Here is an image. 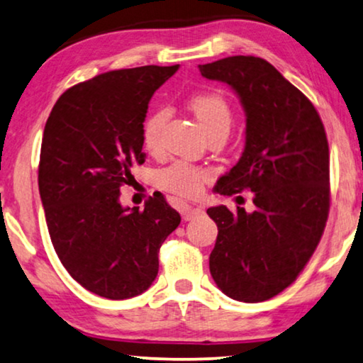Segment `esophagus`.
I'll list each match as a JSON object with an SVG mask.
<instances>
[{"mask_svg":"<svg viewBox=\"0 0 363 363\" xmlns=\"http://www.w3.org/2000/svg\"><path fill=\"white\" fill-rule=\"evenodd\" d=\"M203 211L202 208H199V207H191V206H184L182 208H181V213H182V218L184 220H192L194 217L196 216H201Z\"/></svg>","mask_w":363,"mask_h":363,"instance_id":"1","label":"esophagus"}]
</instances>
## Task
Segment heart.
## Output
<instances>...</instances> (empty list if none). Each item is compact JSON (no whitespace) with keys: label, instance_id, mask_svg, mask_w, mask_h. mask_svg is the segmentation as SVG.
<instances>
[{"label":"heart","instance_id":"heart-1","mask_svg":"<svg viewBox=\"0 0 363 363\" xmlns=\"http://www.w3.org/2000/svg\"><path fill=\"white\" fill-rule=\"evenodd\" d=\"M189 108L196 115L199 125L202 126L207 138L212 136L213 133H228V130H230L232 108L220 94L203 91V94L192 95L191 100H189ZM166 118V111L157 110L147 116L145 125H143V143H145L146 150L152 155L162 150L161 131ZM208 179H211V172L207 169L187 164L184 161H177L157 172L156 182L162 191L191 199L197 197L202 192L203 184Z\"/></svg>","mask_w":363,"mask_h":363}]
</instances>
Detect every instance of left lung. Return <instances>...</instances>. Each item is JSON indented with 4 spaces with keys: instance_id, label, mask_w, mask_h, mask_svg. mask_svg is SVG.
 <instances>
[{
    "instance_id": "left-lung-1",
    "label": "left lung",
    "mask_w": 363,
    "mask_h": 363,
    "mask_svg": "<svg viewBox=\"0 0 363 363\" xmlns=\"http://www.w3.org/2000/svg\"><path fill=\"white\" fill-rule=\"evenodd\" d=\"M225 82L247 113L245 150L217 192H253V212L207 208L218 235L208 267L222 293L259 303L296 281L323 237L330 207L329 143L313 101L272 64L233 55L199 65Z\"/></svg>"
}]
</instances>
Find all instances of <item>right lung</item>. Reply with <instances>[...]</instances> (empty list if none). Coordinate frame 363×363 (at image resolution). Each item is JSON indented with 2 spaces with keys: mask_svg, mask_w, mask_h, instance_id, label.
<instances>
[{
  "mask_svg": "<svg viewBox=\"0 0 363 363\" xmlns=\"http://www.w3.org/2000/svg\"><path fill=\"white\" fill-rule=\"evenodd\" d=\"M179 65L110 70L65 90L45 123L39 194L60 263L85 289L128 299L155 281L161 245L181 223L162 194L123 208L120 189L145 162L151 96Z\"/></svg>",
  "mask_w": 363,
  "mask_h": 363,
  "instance_id": "add662e5",
  "label": "right lung"
}]
</instances>
